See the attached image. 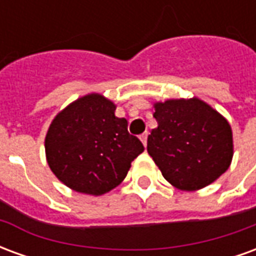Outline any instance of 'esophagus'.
I'll list each match as a JSON object with an SVG mask.
<instances>
[{"mask_svg":"<svg viewBox=\"0 0 256 256\" xmlns=\"http://www.w3.org/2000/svg\"><path fill=\"white\" fill-rule=\"evenodd\" d=\"M140 140L142 141L144 146H146V141H148V132H145V133L141 134V136H140Z\"/></svg>","mask_w":256,"mask_h":256,"instance_id":"1","label":"esophagus"}]
</instances>
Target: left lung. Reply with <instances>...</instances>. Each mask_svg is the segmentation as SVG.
I'll return each instance as SVG.
<instances>
[{
  "instance_id": "obj_1",
  "label": "left lung",
  "mask_w": 256,
  "mask_h": 256,
  "mask_svg": "<svg viewBox=\"0 0 256 256\" xmlns=\"http://www.w3.org/2000/svg\"><path fill=\"white\" fill-rule=\"evenodd\" d=\"M158 128L146 150L163 177L176 188L207 186L229 168L233 156L230 124L198 98L156 102Z\"/></svg>"
}]
</instances>
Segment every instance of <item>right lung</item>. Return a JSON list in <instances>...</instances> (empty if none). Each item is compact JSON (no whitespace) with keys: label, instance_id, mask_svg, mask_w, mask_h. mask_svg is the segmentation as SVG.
Instances as JSON below:
<instances>
[{"label":"right lung","instance_id":"obj_1","mask_svg":"<svg viewBox=\"0 0 256 256\" xmlns=\"http://www.w3.org/2000/svg\"><path fill=\"white\" fill-rule=\"evenodd\" d=\"M101 94L74 101L53 119L45 138L48 164L68 188L104 194L122 182L144 145Z\"/></svg>","mask_w":256,"mask_h":256}]
</instances>
